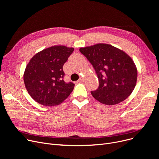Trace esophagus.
Returning <instances> with one entry per match:
<instances>
[{
	"label": "esophagus",
	"instance_id": "34e87169",
	"mask_svg": "<svg viewBox=\"0 0 159 159\" xmlns=\"http://www.w3.org/2000/svg\"><path fill=\"white\" fill-rule=\"evenodd\" d=\"M84 79H83V78H80L79 80H78V82H84Z\"/></svg>",
	"mask_w": 159,
	"mask_h": 159
}]
</instances>
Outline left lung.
<instances>
[{"label":"left lung","instance_id":"left-lung-1","mask_svg":"<svg viewBox=\"0 0 159 159\" xmlns=\"http://www.w3.org/2000/svg\"><path fill=\"white\" fill-rule=\"evenodd\" d=\"M79 51L97 73L99 86L91 93L98 102L114 105L131 95L136 85L137 70L129 55L107 44L81 48Z\"/></svg>","mask_w":159,"mask_h":159}]
</instances>
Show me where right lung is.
Listing matches in <instances>:
<instances>
[{
  "instance_id": "obj_1",
  "label": "right lung",
  "mask_w": 159,
  "mask_h": 159,
  "mask_svg": "<svg viewBox=\"0 0 159 159\" xmlns=\"http://www.w3.org/2000/svg\"><path fill=\"white\" fill-rule=\"evenodd\" d=\"M74 51L73 48L55 46L32 57L24 74L25 86L38 103L53 106L62 103L74 89L73 82H65L63 66Z\"/></svg>"
}]
</instances>
